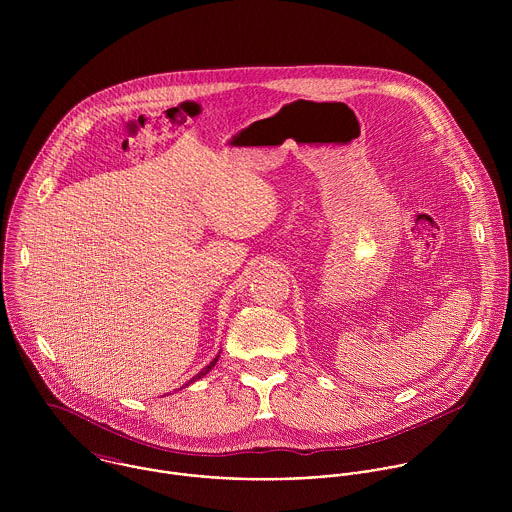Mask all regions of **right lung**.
<instances>
[{
  "label": "right lung",
  "mask_w": 512,
  "mask_h": 512,
  "mask_svg": "<svg viewBox=\"0 0 512 512\" xmlns=\"http://www.w3.org/2000/svg\"><path fill=\"white\" fill-rule=\"evenodd\" d=\"M219 357H220V353H219V355H217V357H215V359H213V361H211V363H209V365L205 366V368H203V370H201V372H197V374H195V376H193V378H191V380H189V382H197V380H199V378H203V376H205V374H207V372H209V370H213V366L217 365V361H219Z\"/></svg>",
  "instance_id": "obj_1"
}]
</instances>
